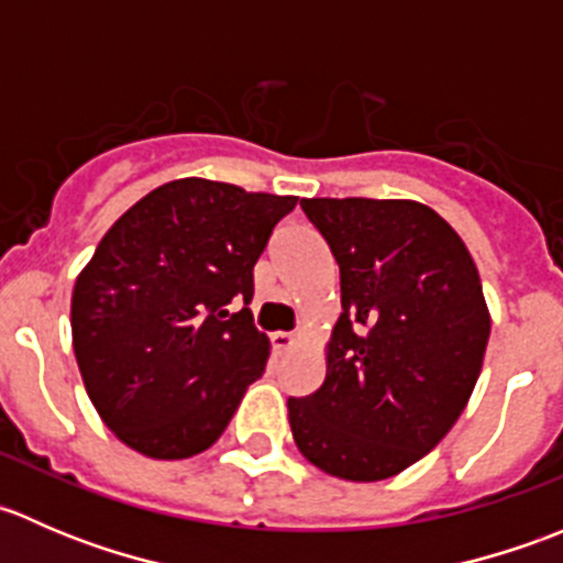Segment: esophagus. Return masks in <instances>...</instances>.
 Returning a JSON list of instances; mask_svg holds the SVG:
<instances>
[{"mask_svg":"<svg viewBox=\"0 0 563 563\" xmlns=\"http://www.w3.org/2000/svg\"><path fill=\"white\" fill-rule=\"evenodd\" d=\"M294 345H297V338H294L291 332H275V334H272V349H275L277 354H286V351H291Z\"/></svg>","mask_w":563,"mask_h":563,"instance_id":"1","label":"esophagus"}]
</instances>
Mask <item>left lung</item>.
Wrapping results in <instances>:
<instances>
[{"label":"left lung","mask_w":563,"mask_h":563,"mask_svg":"<svg viewBox=\"0 0 563 563\" xmlns=\"http://www.w3.org/2000/svg\"><path fill=\"white\" fill-rule=\"evenodd\" d=\"M340 266L327 376L288 397L299 452L323 474L378 482L428 455L463 413L490 338L457 231L408 198H302Z\"/></svg>","instance_id":"obj_1"}]
</instances>
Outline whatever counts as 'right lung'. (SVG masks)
<instances>
[{
  "instance_id": "right-lung-1",
  "label": "right lung",
  "mask_w": 563,
  "mask_h": 563,
  "mask_svg": "<svg viewBox=\"0 0 563 563\" xmlns=\"http://www.w3.org/2000/svg\"><path fill=\"white\" fill-rule=\"evenodd\" d=\"M297 196L174 179L135 201L76 277L73 351L89 400L130 450H209L269 360L247 308L253 266Z\"/></svg>"
}]
</instances>
